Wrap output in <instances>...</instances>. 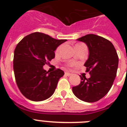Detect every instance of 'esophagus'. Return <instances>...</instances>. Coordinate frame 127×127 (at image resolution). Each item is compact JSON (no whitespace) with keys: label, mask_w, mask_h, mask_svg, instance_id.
Segmentation results:
<instances>
[{"label":"esophagus","mask_w":127,"mask_h":127,"mask_svg":"<svg viewBox=\"0 0 127 127\" xmlns=\"http://www.w3.org/2000/svg\"><path fill=\"white\" fill-rule=\"evenodd\" d=\"M65 75L67 76H70V75H71V74L69 73V72H65Z\"/></svg>","instance_id":"34e87169"}]
</instances>
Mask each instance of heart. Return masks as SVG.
I'll list each match as a JSON object with an SVG mask.
<instances>
[{"mask_svg":"<svg viewBox=\"0 0 127 127\" xmlns=\"http://www.w3.org/2000/svg\"><path fill=\"white\" fill-rule=\"evenodd\" d=\"M82 45H84V44H81V43L76 44V45H75V48H76V47H79V46H82ZM61 47H62L61 46H59L57 48V50H56V53H58L59 51H60V49H61ZM70 65H73V64H70Z\"/></svg>","mask_w":127,"mask_h":127,"instance_id":"b5f03b06","label":"heart"}]
</instances>
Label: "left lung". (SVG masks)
Returning <instances> with one entry per match:
<instances>
[{"instance_id": "left-lung-1", "label": "left lung", "mask_w": 127, "mask_h": 127, "mask_svg": "<svg viewBox=\"0 0 127 127\" xmlns=\"http://www.w3.org/2000/svg\"><path fill=\"white\" fill-rule=\"evenodd\" d=\"M77 40L85 42L88 48L89 56L84 65L90 77L80 76L81 81L72 87V92L83 101L95 102L111 88L117 73L118 56L113 44L102 37L88 34Z\"/></svg>"}]
</instances>
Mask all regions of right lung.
<instances>
[{"label": "right lung", "instance_id": "add662e5", "mask_svg": "<svg viewBox=\"0 0 127 127\" xmlns=\"http://www.w3.org/2000/svg\"><path fill=\"white\" fill-rule=\"evenodd\" d=\"M67 39H55L41 32L30 33L21 40L14 52L13 69L19 90L32 101H42L54 94L64 72L60 69L45 70L43 66L55 58L57 47Z\"/></svg>", "mask_w": 127, "mask_h": 127}]
</instances>
